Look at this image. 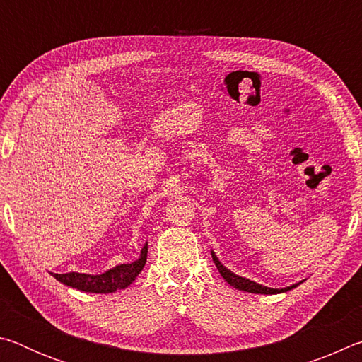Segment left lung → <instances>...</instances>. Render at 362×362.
<instances>
[{
  "label": "left lung",
  "mask_w": 362,
  "mask_h": 362,
  "mask_svg": "<svg viewBox=\"0 0 362 362\" xmlns=\"http://www.w3.org/2000/svg\"><path fill=\"white\" fill-rule=\"evenodd\" d=\"M211 255H212V260L214 263H216V267L218 269V273L222 274V278L228 283L230 286L235 287V289L238 291H244V292H250V293H265V296H273V293H283V292H287L293 289V287H297L298 284H302L303 281H300V283L297 284H292V286H287V287H281V289H273V287H267L263 284H259L255 283V281H250L247 278H243L240 276V274L233 273L231 269L226 268L222 262L218 260V257L216 255V252L214 250H211Z\"/></svg>",
  "instance_id": "left-lung-1"
}]
</instances>
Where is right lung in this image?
<instances>
[{"label": "right lung", "instance_id": "1", "mask_svg": "<svg viewBox=\"0 0 362 362\" xmlns=\"http://www.w3.org/2000/svg\"><path fill=\"white\" fill-rule=\"evenodd\" d=\"M146 254H148V243L144 244L137 260H134L131 263H119V265L107 269L105 273L88 274L71 272L65 274H51L59 281V283L73 287V289L90 293H112L116 291L126 289L127 286H131L134 281H136L139 273L142 272L145 267Z\"/></svg>", "mask_w": 362, "mask_h": 362}]
</instances>
